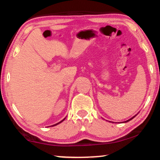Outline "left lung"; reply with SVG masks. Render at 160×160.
Wrapping results in <instances>:
<instances>
[{
	"instance_id": "left-lung-1",
	"label": "left lung",
	"mask_w": 160,
	"mask_h": 160,
	"mask_svg": "<svg viewBox=\"0 0 160 160\" xmlns=\"http://www.w3.org/2000/svg\"><path fill=\"white\" fill-rule=\"evenodd\" d=\"M135 116H136V115H135ZM135 116H132V117L131 118H130V119H128V120H127V121H124V122H123V123H126V122H128V121H131V120H132V118H135Z\"/></svg>"
}]
</instances>
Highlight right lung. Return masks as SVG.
Wrapping results in <instances>:
<instances>
[{"label": "right lung", "mask_w": 160, "mask_h": 160, "mask_svg": "<svg viewBox=\"0 0 160 160\" xmlns=\"http://www.w3.org/2000/svg\"><path fill=\"white\" fill-rule=\"evenodd\" d=\"M65 119H66V118H64L63 120H62L61 121H60V122H58V123H56V124H54V125H53V126H56V125H58V124H59L60 123H61V122H63V121L65 120Z\"/></svg>", "instance_id": "right-lung-1"}]
</instances>
